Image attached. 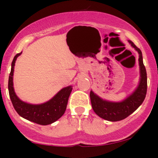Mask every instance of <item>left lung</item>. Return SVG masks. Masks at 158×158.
Returning <instances> with one entry per match:
<instances>
[{"instance_id":"obj_1","label":"left lung","mask_w":158,"mask_h":158,"mask_svg":"<svg viewBox=\"0 0 158 158\" xmlns=\"http://www.w3.org/2000/svg\"><path fill=\"white\" fill-rule=\"evenodd\" d=\"M128 42L139 53L140 81L135 91L120 102H108L96 95L92 90L90 93V102L94 112L101 118L111 122L124 119L135 111L144 101L147 92V74L143 64L142 52L131 41H128Z\"/></svg>"}]
</instances>
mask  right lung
<instances>
[{
    "label": "right lung",
    "mask_w": 158,
    "mask_h": 158,
    "mask_svg": "<svg viewBox=\"0 0 158 158\" xmlns=\"http://www.w3.org/2000/svg\"><path fill=\"white\" fill-rule=\"evenodd\" d=\"M21 52L16 54L12 62L11 72L9 77V94L14 108L23 118L37 124L46 126L58 120L66 110L68 98L72 91V86L61 89L48 102L41 105L28 104L21 101L16 96L13 88V72L16 59Z\"/></svg>",
    "instance_id": "add662e5"
}]
</instances>
